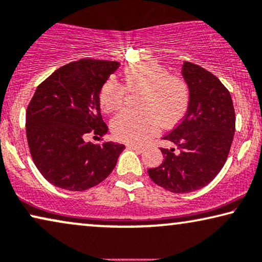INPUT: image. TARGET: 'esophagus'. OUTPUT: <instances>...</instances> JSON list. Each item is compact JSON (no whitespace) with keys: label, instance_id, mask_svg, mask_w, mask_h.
Returning <instances> with one entry per match:
<instances>
[{"label":"esophagus","instance_id":"obj_1","mask_svg":"<svg viewBox=\"0 0 262 262\" xmlns=\"http://www.w3.org/2000/svg\"><path fill=\"white\" fill-rule=\"evenodd\" d=\"M128 148L129 149H133V150H135V152H138V153H142L143 152V147H141V146H136V145H128L127 146Z\"/></svg>","mask_w":262,"mask_h":262}]
</instances>
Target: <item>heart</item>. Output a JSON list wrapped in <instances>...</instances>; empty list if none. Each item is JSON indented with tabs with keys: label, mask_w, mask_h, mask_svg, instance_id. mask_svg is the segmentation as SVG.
<instances>
[{
	"label": "heart",
	"mask_w": 262,
	"mask_h": 262,
	"mask_svg": "<svg viewBox=\"0 0 262 262\" xmlns=\"http://www.w3.org/2000/svg\"><path fill=\"white\" fill-rule=\"evenodd\" d=\"M123 79L129 93H139L135 106L123 110L112 120V134L117 141L140 145L156 134L159 126L174 127L186 115L190 86L182 76L171 75L166 66L156 61L127 66ZM126 88L113 77L102 84L98 99L101 109L114 112L123 104Z\"/></svg>",
	"instance_id": "b5f03b06"
}]
</instances>
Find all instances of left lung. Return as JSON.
<instances>
[{"label":"left lung","mask_w":262,"mask_h":262,"mask_svg":"<svg viewBox=\"0 0 262 262\" xmlns=\"http://www.w3.org/2000/svg\"><path fill=\"white\" fill-rule=\"evenodd\" d=\"M183 77L190 86V105L183 121L163 140L164 161L148 169L157 185L173 193H187L211 182L226 164L235 133L230 93L221 80L200 65L185 61Z\"/></svg>","instance_id":"left-lung-1"}]
</instances>
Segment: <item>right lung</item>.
Segmentation results:
<instances>
[{
	"label": "right lung",
	"instance_id": "obj_1",
	"mask_svg": "<svg viewBox=\"0 0 262 262\" xmlns=\"http://www.w3.org/2000/svg\"><path fill=\"white\" fill-rule=\"evenodd\" d=\"M120 62L80 59L56 70L36 88L26 112L32 159L43 178L69 191H84L103 182L115 167L124 145L85 141L108 127L99 109L102 84Z\"/></svg>",
	"mask_w": 262,
	"mask_h": 262
}]
</instances>
